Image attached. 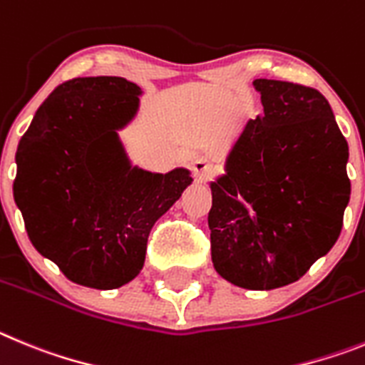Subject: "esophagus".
<instances>
[{
  "instance_id": "obj_1",
  "label": "esophagus",
  "mask_w": 365,
  "mask_h": 365,
  "mask_svg": "<svg viewBox=\"0 0 365 365\" xmlns=\"http://www.w3.org/2000/svg\"><path fill=\"white\" fill-rule=\"evenodd\" d=\"M192 170H195V176L200 182H205L215 173V165H212V162L209 158H198L192 163Z\"/></svg>"
}]
</instances>
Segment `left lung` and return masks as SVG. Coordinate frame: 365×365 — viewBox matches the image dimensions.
Segmentation results:
<instances>
[{
    "mask_svg": "<svg viewBox=\"0 0 365 365\" xmlns=\"http://www.w3.org/2000/svg\"><path fill=\"white\" fill-rule=\"evenodd\" d=\"M264 116L249 120L211 183L216 271L245 289L284 287L340 236L351 182L349 149L317 88L255 80Z\"/></svg>",
    "mask_w": 365,
    "mask_h": 365,
    "instance_id": "obj_1",
    "label": "left lung"
}]
</instances>
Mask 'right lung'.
Wrapping results in <instances>:
<instances>
[{
  "label": "right lung",
  "instance_id": "obj_1",
  "mask_svg": "<svg viewBox=\"0 0 365 365\" xmlns=\"http://www.w3.org/2000/svg\"><path fill=\"white\" fill-rule=\"evenodd\" d=\"M140 93L118 76L68 80L39 105L19 140L14 200L29 238L85 287L133 280L154 222L192 182L185 169H130L116 129L136 114Z\"/></svg>",
  "mask_w": 365,
  "mask_h": 365
}]
</instances>
